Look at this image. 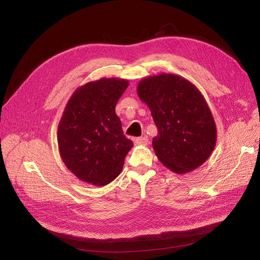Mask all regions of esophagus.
<instances>
[{
	"instance_id": "obj_1",
	"label": "esophagus",
	"mask_w": 260,
	"mask_h": 260,
	"mask_svg": "<svg viewBox=\"0 0 260 260\" xmlns=\"http://www.w3.org/2000/svg\"><path fill=\"white\" fill-rule=\"evenodd\" d=\"M134 142H135L136 145H147L148 144V138L146 136L136 138Z\"/></svg>"
}]
</instances>
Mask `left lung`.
Instances as JSON below:
<instances>
[{
  "label": "left lung",
  "instance_id": "8db88e82",
  "mask_svg": "<svg viewBox=\"0 0 260 260\" xmlns=\"http://www.w3.org/2000/svg\"><path fill=\"white\" fill-rule=\"evenodd\" d=\"M137 93L157 125L152 147L160 162L178 175L204 164L215 147L217 133L197 86L182 76L161 73L141 79Z\"/></svg>",
  "mask_w": 260,
  "mask_h": 260
}]
</instances>
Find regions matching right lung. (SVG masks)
I'll return each mask as SVG.
<instances>
[{
  "label": "right lung",
  "instance_id": "obj_1",
  "mask_svg": "<svg viewBox=\"0 0 260 260\" xmlns=\"http://www.w3.org/2000/svg\"><path fill=\"white\" fill-rule=\"evenodd\" d=\"M128 86L122 78H101L75 90L57 128L60 158L80 181L105 186L122 170L133 141L115 112Z\"/></svg>",
  "mask_w": 260,
  "mask_h": 260
}]
</instances>
